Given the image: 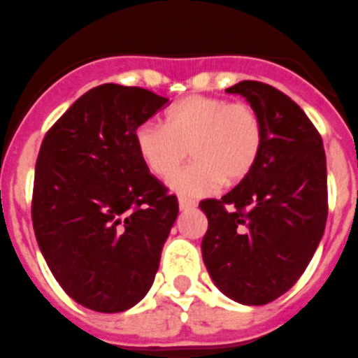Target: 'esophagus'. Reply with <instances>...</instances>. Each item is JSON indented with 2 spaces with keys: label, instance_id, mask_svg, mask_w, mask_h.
<instances>
[{
  "label": "esophagus",
  "instance_id": "1",
  "mask_svg": "<svg viewBox=\"0 0 358 358\" xmlns=\"http://www.w3.org/2000/svg\"><path fill=\"white\" fill-rule=\"evenodd\" d=\"M194 208H195V201L185 199V197H181V199H179V210H181V212H186V210H194Z\"/></svg>",
  "mask_w": 358,
  "mask_h": 358
}]
</instances>
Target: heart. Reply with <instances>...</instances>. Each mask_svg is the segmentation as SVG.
<instances>
[{
	"mask_svg": "<svg viewBox=\"0 0 358 358\" xmlns=\"http://www.w3.org/2000/svg\"><path fill=\"white\" fill-rule=\"evenodd\" d=\"M134 141L143 164L161 179L190 149L194 163L172 174L168 186L179 195L203 197L222 181L239 182L252 172L262 150V123L257 110L243 101L188 96L168 110L164 127L139 124Z\"/></svg>",
	"mask_w": 358,
	"mask_h": 358,
	"instance_id": "1",
	"label": "heart"
}]
</instances>
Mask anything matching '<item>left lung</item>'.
<instances>
[{"label":"left lung","instance_id":"obj_1","mask_svg":"<svg viewBox=\"0 0 358 358\" xmlns=\"http://www.w3.org/2000/svg\"><path fill=\"white\" fill-rule=\"evenodd\" d=\"M257 110V164L221 199L201 201L208 217L203 261L231 301L262 306L288 292L310 264L328 217L322 137L304 110L277 88L241 81L226 88Z\"/></svg>","mask_w":358,"mask_h":358}]
</instances>
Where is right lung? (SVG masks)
<instances>
[{"mask_svg":"<svg viewBox=\"0 0 358 358\" xmlns=\"http://www.w3.org/2000/svg\"><path fill=\"white\" fill-rule=\"evenodd\" d=\"M166 101L139 87L99 85L39 148L34 234L61 288L88 310H130L154 284L179 204L143 164L134 134Z\"/></svg>","mask_w":358,"mask_h":358,"instance_id":"right-lung-1","label":"right lung"}]
</instances>
